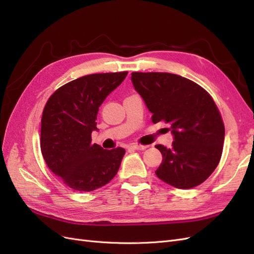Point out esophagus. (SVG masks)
Here are the masks:
<instances>
[{"mask_svg": "<svg viewBox=\"0 0 254 254\" xmlns=\"http://www.w3.org/2000/svg\"><path fill=\"white\" fill-rule=\"evenodd\" d=\"M129 147L132 148V149H135V150H144V149L147 148V146L139 145V144H131V145H129Z\"/></svg>", "mask_w": 254, "mask_h": 254, "instance_id": "1", "label": "esophagus"}]
</instances>
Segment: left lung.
I'll list each match as a JSON object with an SVG mask.
<instances>
[{
	"instance_id": "left-lung-1",
	"label": "left lung",
	"mask_w": 254,
	"mask_h": 254,
	"mask_svg": "<svg viewBox=\"0 0 254 254\" xmlns=\"http://www.w3.org/2000/svg\"><path fill=\"white\" fill-rule=\"evenodd\" d=\"M131 81L153 124L166 123L174 135L171 148L156 145L163 157L158 178L182 190L201 184L217 167L225 141L224 123L211 95L171 73L133 72Z\"/></svg>"
}]
</instances>
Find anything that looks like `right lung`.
<instances>
[{
  "label": "right lung",
  "instance_id": "obj_1",
  "mask_svg": "<svg viewBox=\"0 0 254 254\" xmlns=\"http://www.w3.org/2000/svg\"><path fill=\"white\" fill-rule=\"evenodd\" d=\"M128 72L82 76L56 90L44 107L40 145L50 170L74 190L91 191L117 175L125 149L92 144L99 106Z\"/></svg>",
  "mask_w": 254,
  "mask_h": 254
}]
</instances>
